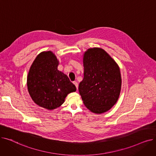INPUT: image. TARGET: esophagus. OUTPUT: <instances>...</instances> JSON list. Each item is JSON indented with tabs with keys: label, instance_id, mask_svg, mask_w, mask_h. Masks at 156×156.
Returning <instances> with one entry per match:
<instances>
[{
	"label": "esophagus",
	"instance_id": "esophagus-1",
	"mask_svg": "<svg viewBox=\"0 0 156 156\" xmlns=\"http://www.w3.org/2000/svg\"><path fill=\"white\" fill-rule=\"evenodd\" d=\"M73 84L75 85V87H76V89L78 90V83L76 82V81H73Z\"/></svg>",
	"mask_w": 156,
	"mask_h": 156
}]
</instances>
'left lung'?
<instances>
[{"mask_svg": "<svg viewBox=\"0 0 156 156\" xmlns=\"http://www.w3.org/2000/svg\"><path fill=\"white\" fill-rule=\"evenodd\" d=\"M84 77L79 92L91 112L102 114L117 102L121 88L119 66L108 53L99 47L88 48L83 57Z\"/></svg>", "mask_w": 156, "mask_h": 156, "instance_id": "left-lung-1", "label": "left lung"}]
</instances>
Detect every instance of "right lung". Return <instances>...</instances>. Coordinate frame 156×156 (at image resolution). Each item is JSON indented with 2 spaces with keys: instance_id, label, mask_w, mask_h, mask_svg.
Masks as SVG:
<instances>
[{
  "instance_id": "obj_1",
  "label": "right lung",
  "mask_w": 156,
  "mask_h": 156,
  "mask_svg": "<svg viewBox=\"0 0 156 156\" xmlns=\"http://www.w3.org/2000/svg\"><path fill=\"white\" fill-rule=\"evenodd\" d=\"M59 62L52 51L40 52L27 76V88L33 101L48 110L60 107L66 96L76 90L68 76L57 69Z\"/></svg>"
}]
</instances>
